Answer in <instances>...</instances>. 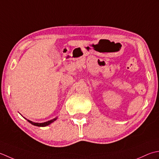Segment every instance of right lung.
Instances as JSON below:
<instances>
[{
	"instance_id": "add662e5",
	"label": "right lung",
	"mask_w": 159,
	"mask_h": 159,
	"mask_svg": "<svg viewBox=\"0 0 159 159\" xmlns=\"http://www.w3.org/2000/svg\"><path fill=\"white\" fill-rule=\"evenodd\" d=\"M57 119V118H55L53 119H51V120L50 121H48L47 122H44V123H35V122H33V121H31L30 120H27L31 124L34 125H35V126H38V127H44V126H47L48 125H49L50 124H51V123H53L54 121H56Z\"/></svg>"
}]
</instances>
